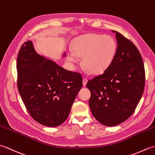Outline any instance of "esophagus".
Instances as JSON below:
<instances>
[{
    "label": "esophagus",
    "instance_id": "1",
    "mask_svg": "<svg viewBox=\"0 0 155 155\" xmlns=\"http://www.w3.org/2000/svg\"><path fill=\"white\" fill-rule=\"evenodd\" d=\"M87 81H88V80L87 79V78H83V84L84 87L86 86V84H87Z\"/></svg>",
    "mask_w": 155,
    "mask_h": 155
}]
</instances>
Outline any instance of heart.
Here are the masks:
<instances>
[{
    "label": "heart",
    "instance_id": "b5f03b06",
    "mask_svg": "<svg viewBox=\"0 0 155 155\" xmlns=\"http://www.w3.org/2000/svg\"><path fill=\"white\" fill-rule=\"evenodd\" d=\"M72 52H69L68 59L77 61L76 55L82 58V64L93 74L103 73L110 67L117 51V43L110 35L87 34L76 38L72 44Z\"/></svg>",
    "mask_w": 155,
    "mask_h": 155
}]
</instances>
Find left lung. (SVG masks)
Wrapping results in <instances>:
<instances>
[{"label":"left lung","mask_w":155,"mask_h":155,"mask_svg":"<svg viewBox=\"0 0 155 155\" xmlns=\"http://www.w3.org/2000/svg\"><path fill=\"white\" fill-rule=\"evenodd\" d=\"M117 48L110 67L88 81L89 107L102 124L113 127L126 120L139 104L145 84L143 58L136 46L119 32Z\"/></svg>","instance_id":"8db88e82"}]
</instances>
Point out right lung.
I'll use <instances>...</instances> for the list:
<instances>
[{
    "mask_svg": "<svg viewBox=\"0 0 155 155\" xmlns=\"http://www.w3.org/2000/svg\"><path fill=\"white\" fill-rule=\"evenodd\" d=\"M16 69L18 92L33 119L50 127L63 123L83 87L81 74L37 54L31 41L21 46Z\"/></svg>",
    "mask_w": 155,
    "mask_h": 155,
    "instance_id": "right-lung-1",
    "label": "right lung"
}]
</instances>
